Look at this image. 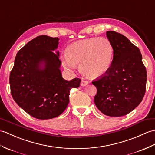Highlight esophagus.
Masks as SVG:
<instances>
[{"mask_svg": "<svg viewBox=\"0 0 155 155\" xmlns=\"http://www.w3.org/2000/svg\"><path fill=\"white\" fill-rule=\"evenodd\" d=\"M88 82L86 81H84V80H82V81L81 82V85L82 86H85L86 85H88Z\"/></svg>", "mask_w": 155, "mask_h": 155, "instance_id": "obj_1", "label": "esophagus"}]
</instances>
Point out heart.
Here are the masks:
<instances>
[{
    "label": "heart",
    "mask_w": 155,
    "mask_h": 155,
    "mask_svg": "<svg viewBox=\"0 0 155 155\" xmlns=\"http://www.w3.org/2000/svg\"><path fill=\"white\" fill-rule=\"evenodd\" d=\"M114 47L106 38H91L74 42L61 56L63 66L73 71L80 65L81 71L91 77L102 76L112 64Z\"/></svg>",
    "instance_id": "obj_1"
}]
</instances>
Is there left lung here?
Listing matches in <instances>:
<instances>
[{
	"label": "left lung",
	"instance_id": "left-lung-1",
	"mask_svg": "<svg viewBox=\"0 0 155 155\" xmlns=\"http://www.w3.org/2000/svg\"><path fill=\"white\" fill-rule=\"evenodd\" d=\"M114 47L109 71L92 82L97 88L94 103L104 114L111 117L127 115L139 106L145 95L147 71L137 47L124 35L107 31Z\"/></svg>",
	"mask_w": 155,
	"mask_h": 155
}]
</instances>
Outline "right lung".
Here are the masks:
<instances>
[{"mask_svg": "<svg viewBox=\"0 0 155 155\" xmlns=\"http://www.w3.org/2000/svg\"><path fill=\"white\" fill-rule=\"evenodd\" d=\"M59 39L40 35L29 41L17 53L10 74L14 101L31 116L48 120L59 116L69 102V92L81 80L67 81L60 70Z\"/></svg>", "mask_w": 155, "mask_h": 155, "instance_id": "add662e5", "label": "right lung"}]
</instances>
